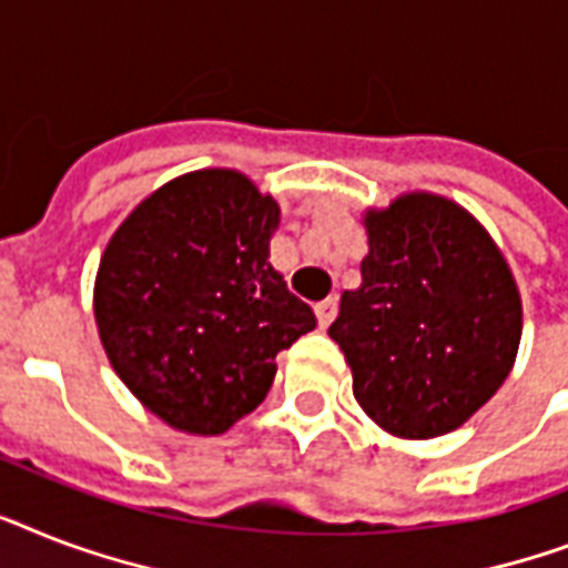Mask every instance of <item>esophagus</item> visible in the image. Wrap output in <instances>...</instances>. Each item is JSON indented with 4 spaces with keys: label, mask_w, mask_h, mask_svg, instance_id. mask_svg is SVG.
Returning a JSON list of instances; mask_svg holds the SVG:
<instances>
[{
    "label": "esophagus",
    "mask_w": 568,
    "mask_h": 568,
    "mask_svg": "<svg viewBox=\"0 0 568 568\" xmlns=\"http://www.w3.org/2000/svg\"><path fill=\"white\" fill-rule=\"evenodd\" d=\"M315 315H317V326H321V329H326V326L335 321V315H338V300L335 297L321 300V303L315 306Z\"/></svg>",
    "instance_id": "obj_1"
}]
</instances>
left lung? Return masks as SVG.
Here are the masks:
<instances>
[{"instance_id":"obj_1","label":"left lung","mask_w":568,"mask_h":568,"mask_svg":"<svg viewBox=\"0 0 568 568\" xmlns=\"http://www.w3.org/2000/svg\"><path fill=\"white\" fill-rule=\"evenodd\" d=\"M362 285L341 294L332 341L353 394L385 432L446 435L490 399L514 367L523 303L508 262L469 212L405 195L367 212Z\"/></svg>"}]
</instances>
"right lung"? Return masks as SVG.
Returning <instances> with one entry per match:
<instances>
[{
    "instance_id": "right-lung-1",
    "label": "right lung",
    "mask_w": 568,
    "mask_h": 568,
    "mask_svg": "<svg viewBox=\"0 0 568 568\" xmlns=\"http://www.w3.org/2000/svg\"><path fill=\"white\" fill-rule=\"evenodd\" d=\"M274 197L239 172L165 183L101 256L95 324L119 379L189 435H221L265 399L283 353L317 326L271 268Z\"/></svg>"
}]
</instances>
